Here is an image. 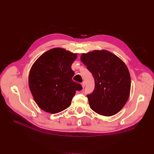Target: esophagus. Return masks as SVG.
<instances>
[{"instance_id": "obj_1", "label": "esophagus", "mask_w": 154, "mask_h": 154, "mask_svg": "<svg viewBox=\"0 0 154 154\" xmlns=\"http://www.w3.org/2000/svg\"><path fill=\"white\" fill-rule=\"evenodd\" d=\"M81 84H82V87H83V88H84V87H85V82H83L81 83Z\"/></svg>"}]
</instances>
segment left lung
I'll return each instance as SVG.
<instances>
[{"label": "left lung", "instance_id": "left-lung-1", "mask_svg": "<svg viewBox=\"0 0 154 154\" xmlns=\"http://www.w3.org/2000/svg\"><path fill=\"white\" fill-rule=\"evenodd\" d=\"M80 59L94 78V90L87 95L91 109L105 116L119 112L127 103L131 86L125 63L106 50L83 53Z\"/></svg>", "mask_w": 154, "mask_h": 154}]
</instances>
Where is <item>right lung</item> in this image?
Segmentation results:
<instances>
[{
  "label": "right lung",
  "mask_w": 154,
  "mask_h": 154,
  "mask_svg": "<svg viewBox=\"0 0 154 154\" xmlns=\"http://www.w3.org/2000/svg\"><path fill=\"white\" fill-rule=\"evenodd\" d=\"M77 54L62 48L51 49L42 54L32 65L29 87L36 103L50 114L60 112L71 105L76 91L82 87L72 80V63Z\"/></svg>",
  "instance_id": "right-lung-1"
}]
</instances>
